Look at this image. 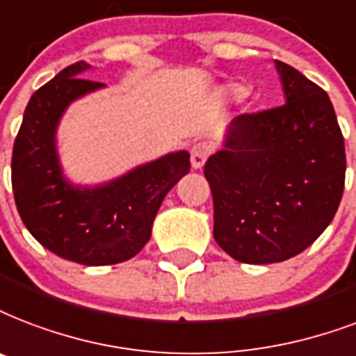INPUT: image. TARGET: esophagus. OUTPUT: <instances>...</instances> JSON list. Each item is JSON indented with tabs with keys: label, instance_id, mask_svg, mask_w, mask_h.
<instances>
[{
	"label": "esophagus",
	"instance_id": "esophagus-1",
	"mask_svg": "<svg viewBox=\"0 0 356 356\" xmlns=\"http://www.w3.org/2000/svg\"><path fill=\"white\" fill-rule=\"evenodd\" d=\"M209 153H211V149L205 142H197L194 143L192 147H190V164L194 170H200V168L205 164V160H207Z\"/></svg>",
	"mask_w": 356,
	"mask_h": 356
}]
</instances>
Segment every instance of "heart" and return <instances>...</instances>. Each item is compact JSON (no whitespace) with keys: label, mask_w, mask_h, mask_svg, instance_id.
<instances>
[{"label":"heart","mask_w":356,"mask_h":356,"mask_svg":"<svg viewBox=\"0 0 356 356\" xmlns=\"http://www.w3.org/2000/svg\"><path fill=\"white\" fill-rule=\"evenodd\" d=\"M244 93V89L241 86H229L227 88V95H232V97H241Z\"/></svg>","instance_id":"1"}]
</instances>
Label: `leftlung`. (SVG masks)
<instances>
[{"label": "left lung", "mask_w": 356, "mask_h": 356, "mask_svg": "<svg viewBox=\"0 0 356 356\" xmlns=\"http://www.w3.org/2000/svg\"><path fill=\"white\" fill-rule=\"evenodd\" d=\"M286 102L241 113L226 147L205 162L214 241L250 265L286 261L321 235L340 207L346 145L329 95L276 61Z\"/></svg>", "instance_id": "8db88e82"}]
</instances>
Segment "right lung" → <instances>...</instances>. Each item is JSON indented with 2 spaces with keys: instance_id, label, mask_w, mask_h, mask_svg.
<instances>
[{
  "instance_id": "obj_1",
  "label": "right lung",
  "mask_w": 356,
  "mask_h": 356,
  "mask_svg": "<svg viewBox=\"0 0 356 356\" xmlns=\"http://www.w3.org/2000/svg\"><path fill=\"white\" fill-rule=\"evenodd\" d=\"M89 65H69L27 102L13 147L10 179L22 222L44 248L80 265H113L142 250L160 203L190 172L179 151L97 188H74L61 175L56 127L65 108L102 83L81 78Z\"/></svg>"
}]
</instances>
